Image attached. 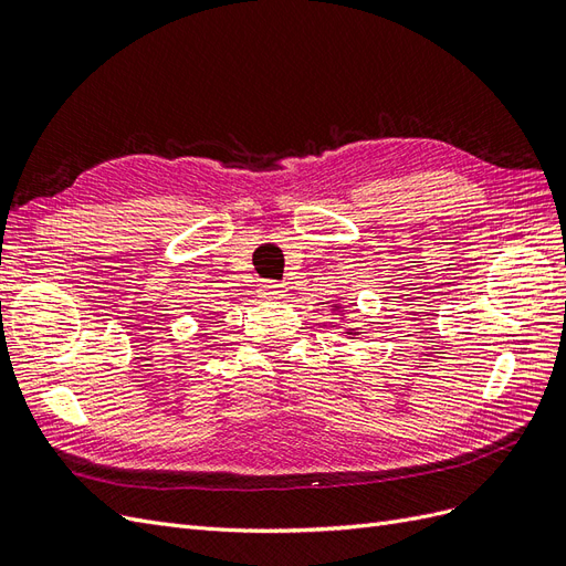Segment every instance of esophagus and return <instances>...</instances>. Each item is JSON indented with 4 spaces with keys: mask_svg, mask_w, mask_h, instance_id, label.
<instances>
[{
    "mask_svg": "<svg viewBox=\"0 0 566 566\" xmlns=\"http://www.w3.org/2000/svg\"><path fill=\"white\" fill-rule=\"evenodd\" d=\"M283 283H276V281H262V285H260V293H262V297H266V300H279V295H283Z\"/></svg>",
    "mask_w": 566,
    "mask_h": 566,
    "instance_id": "obj_1",
    "label": "esophagus"
}]
</instances>
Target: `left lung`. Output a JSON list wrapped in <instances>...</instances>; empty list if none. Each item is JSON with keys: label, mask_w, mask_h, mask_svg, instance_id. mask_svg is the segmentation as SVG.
<instances>
[{"label": "left lung", "mask_w": 566, "mask_h": 566, "mask_svg": "<svg viewBox=\"0 0 566 566\" xmlns=\"http://www.w3.org/2000/svg\"><path fill=\"white\" fill-rule=\"evenodd\" d=\"M335 310H337V312H339V310H342V312H345V306H339V304H337V306H335ZM347 335H358V331H356V328H347Z\"/></svg>", "instance_id": "left-lung-1"}]
</instances>
